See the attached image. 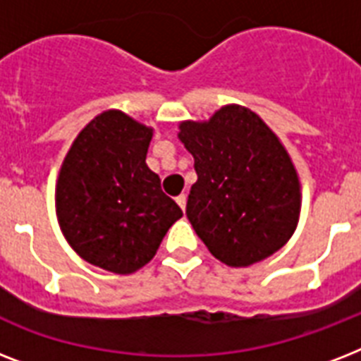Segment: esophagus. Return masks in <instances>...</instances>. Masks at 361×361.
<instances>
[{"mask_svg": "<svg viewBox=\"0 0 361 361\" xmlns=\"http://www.w3.org/2000/svg\"><path fill=\"white\" fill-rule=\"evenodd\" d=\"M176 202H178V206H180L181 209H185V206H187V195H180V197L176 198Z\"/></svg>", "mask_w": 361, "mask_h": 361, "instance_id": "34e87169", "label": "esophagus"}]
</instances>
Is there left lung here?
<instances>
[{"label":"left lung","instance_id":"1","mask_svg":"<svg viewBox=\"0 0 361 361\" xmlns=\"http://www.w3.org/2000/svg\"><path fill=\"white\" fill-rule=\"evenodd\" d=\"M178 138L198 176L187 219L208 251L231 268L279 251L302 209L298 170L279 136L252 110L226 104L208 121H181Z\"/></svg>","mask_w":361,"mask_h":361}]
</instances>
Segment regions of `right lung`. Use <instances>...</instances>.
<instances>
[{"mask_svg": "<svg viewBox=\"0 0 361 361\" xmlns=\"http://www.w3.org/2000/svg\"><path fill=\"white\" fill-rule=\"evenodd\" d=\"M152 136V127L106 110L78 133L59 169L56 215L65 240L112 274L146 266L183 215L146 164Z\"/></svg>", "mask_w": 361, "mask_h": 361, "instance_id": "obj_1", "label": "right lung"}]
</instances>
